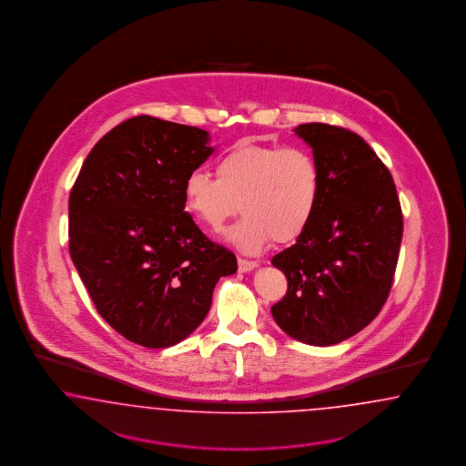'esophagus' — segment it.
Segmentation results:
<instances>
[{"instance_id": "34e87169", "label": "esophagus", "mask_w": 466, "mask_h": 466, "mask_svg": "<svg viewBox=\"0 0 466 466\" xmlns=\"http://www.w3.org/2000/svg\"><path fill=\"white\" fill-rule=\"evenodd\" d=\"M238 267H239L240 273H248V271H253L258 268L259 265L256 261H248V259H239L238 261Z\"/></svg>"}]
</instances>
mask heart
Here are the masks:
<instances>
[{
    "instance_id": "obj_1",
    "label": "heart",
    "mask_w": 466,
    "mask_h": 466,
    "mask_svg": "<svg viewBox=\"0 0 466 466\" xmlns=\"http://www.w3.org/2000/svg\"><path fill=\"white\" fill-rule=\"evenodd\" d=\"M321 199V170L304 148L239 145L220 157L217 177L193 170L184 181V207L198 222L220 232L244 212L227 240L246 254L261 253L271 240L299 239Z\"/></svg>"
}]
</instances>
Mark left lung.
Masks as SVG:
<instances>
[{
	"instance_id": "obj_1",
	"label": "left lung",
	"mask_w": 466,
	"mask_h": 466,
	"mask_svg": "<svg viewBox=\"0 0 466 466\" xmlns=\"http://www.w3.org/2000/svg\"><path fill=\"white\" fill-rule=\"evenodd\" d=\"M294 131L319 166L321 199L306 232L271 259L289 282L271 316L289 337L329 347L380 314L393 283L403 217L390 170L359 135L323 123Z\"/></svg>"
}]
</instances>
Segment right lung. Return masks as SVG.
<instances>
[{"instance_id": "obj_1", "label": "right lung", "mask_w": 466, "mask_h": 466, "mask_svg": "<svg viewBox=\"0 0 466 466\" xmlns=\"http://www.w3.org/2000/svg\"><path fill=\"white\" fill-rule=\"evenodd\" d=\"M205 129L137 116L104 135L73 184L70 254L100 316L166 349L203 323L238 259L184 212V181L213 147Z\"/></svg>"}]
</instances>
